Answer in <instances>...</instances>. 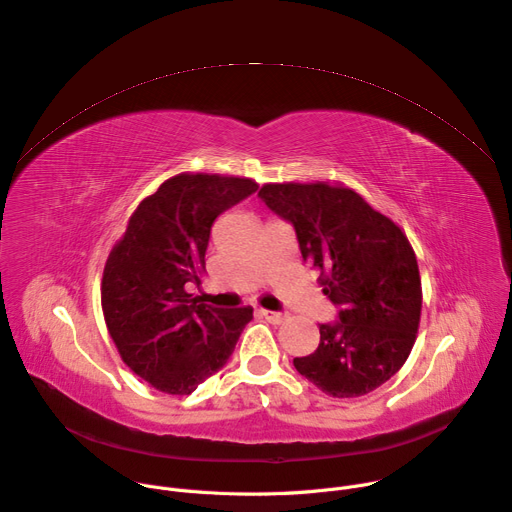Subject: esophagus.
I'll return each instance as SVG.
<instances>
[{
  "label": "esophagus",
  "mask_w": 512,
  "mask_h": 512,
  "mask_svg": "<svg viewBox=\"0 0 512 512\" xmlns=\"http://www.w3.org/2000/svg\"><path fill=\"white\" fill-rule=\"evenodd\" d=\"M259 314H261L265 320L273 322V324H282V322L288 318V314H284V312H271V310H259Z\"/></svg>",
  "instance_id": "esophagus-1"
}]
</instances>
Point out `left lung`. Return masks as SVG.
I'll return each instance as SVG.
<instances>
[{
	"label": "left lung",
	"instance_id": "left-lung-1",
	"mask_svg": "<svg viewBox=\"0 0 512 512\" xmlns=\"http://www.w3.org/2000/svg\"><path fill=\"white\" fill-rule=\"evenodd\" d=\"M261 200L294 224L304 263L339 320L320 324L298 374L333 398H357L388 382L408 359L421 322L423 288L404 230L343 183H265Z\"/></svg>",
	"mask_w": 512,
	"mask_h": 512
}]
</instances>
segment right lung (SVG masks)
<instances>
[{
	"instance_id": "right-lung-1",
	"label": "right lung",
	"mask_w": 512,
	"mask_h": 512,
	"mask_svg": "<svg viewBox=\"0 0 512 512\" xmlns=\"http://www.w3.org/2000/svg\"><path fill=\"white\" fill-rule=\"evenodd\" d=\"M257 181L179 173L132 212L102 277V310L122 361L163 394H192L228 361L253 308H212L188 292L206 271L210 228Z\"/></svg>"
}]
</instances>
